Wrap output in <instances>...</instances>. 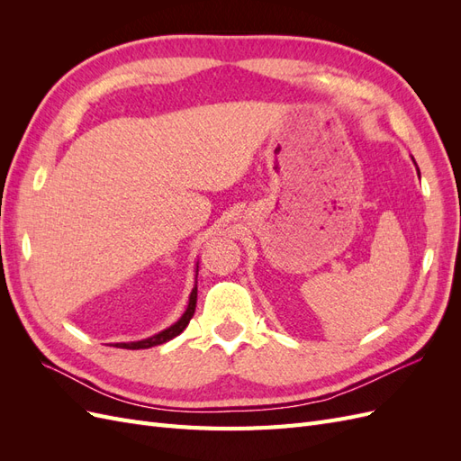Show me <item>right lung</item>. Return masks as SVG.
Here are the masks:
<instances>
[{
  "label": "right lung",
  "mask_w": 461,
  "mask_h": 461,
  "mask_svg": "<svg viewBox=\"0 0 461 461\" xmlns=\"http://www.w3.org/2000/svg\"><path fill=\"white\" fill-rule=\"evenodd\" d=\"M196 300H198V286H194L192 294H190L188 308H186L185 315L180 317L175 325H171L169 329H165L163 332L156 334V337H151V339H146V340H140V342H129V344H127V342H121V344H115V346H117V348H127V350H144V348L159 346V344H163V342H167V340H171V339L178 337V334L188 327L190 319L194 317V312H196Z\"/></svg>",
  "instance_id": "add662e5"
}]
</instances>
